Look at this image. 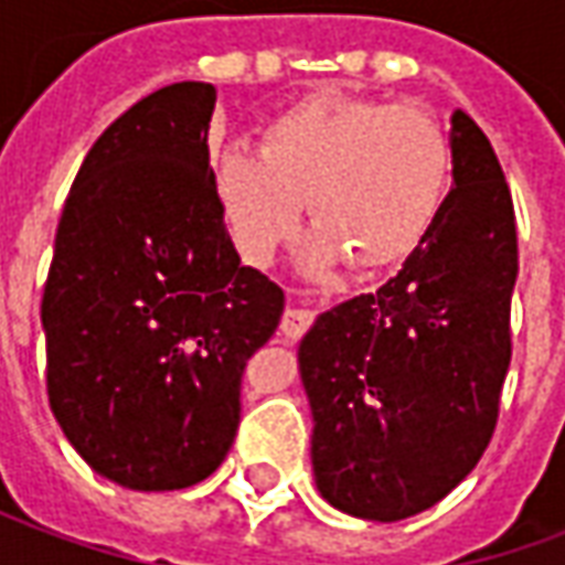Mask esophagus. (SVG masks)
I'll return each instance as SVG.
<instances>
[{"instance_id":"34e87169","label":"esophagus","mask_w":565,"mask_h":565,"mask_svg":"<svg viewBox=\"0 0 565 565\" xmlns=\"http://www.w3.org/2000/svg\"><path fill=\"white\" fill-rule=\"evenodd\" d=\"M311 318H315V315L306 311V308H287L281 318L284 339H299V335L311 327Z\"/></svg>"}]
</instances>
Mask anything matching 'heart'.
<instances>
[{
	"instance_id": "b5f03b06",
	"label": "heart",
	"mask_w": 565,
	"mask_h": 565,
	"mask_svg": "<svg viewBox=\"0 0 565 565\" xmlns=\"http://www.w3.org/2000/svg\"><path fill=\"white\" fill-rule=\"evenodd\" d=\"M454 150L426 108L320 93L259 136L257 153L226 150L211 181L226 235L250 266H266L294 235L306 202L311 259L393 263L417 245L448 193Z\"/></svg>"
}]
</instances>
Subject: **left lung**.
Here are the masks:
<instances>
[{
    "mask_svg": "<svg viewBox=\"0 0 565 565\" xmlns=\"http://www.w3.org/2000/svg\"><path fill=\"white\" fill-rule=\"evenodd\" d=\"M454 186L403 269L323 311L299 342L320 497L403 521L472 472L497 429L511 363L518 230L497 153L450 115Z\"/></svg>",
    "mask_w": 565,
    "mask_h": 565,
    "instance_id": "obj_1",
    "label": "left lung"
}]
</instances>
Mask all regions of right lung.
Instances as JSON below:
<instances>
[{"instance_id":"right-lung-1","label":"right lung","mask_w":565,"mask_h":565,"mask_svg":"<svg viewBox=\"0 0 565 565\" xmlns=\"http://www.w3.org/2000/svg\"><path fill=\"white\" fill-rule=\"evenodd\" d=\"M217 93L181 81L81 162L42 296L47 399L68 445L129 490H181L233 448L242 372L284 290L242 266L209 166Z\"/></svg>"}]
</instances>
